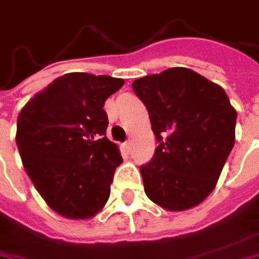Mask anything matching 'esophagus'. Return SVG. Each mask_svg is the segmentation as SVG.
I'll return each mask as SVG.
<instances>
[{
    "label": "esophagus",
    "instance_id": "obj_1",
    "mask_svg": "<svg viewBox=\"0 0 259 259\" xmlns=\"http://www.w3.org/2000/svg\"><path fill=\"white\" fill-rule=\"evenodd\" d=\"M123 149L126 152H130V149H132V145H130L129 141H126L124 143H123Z\"/></svg>",
    "mask_w": 259,
    "mask_h": 259
}]
</instances>
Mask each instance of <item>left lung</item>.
<instances>
[{
	"label": "left lung",
	"mask_w": 259,
	"mask_h": 259,
	"mask_svg": "<svg viewBox=\"0 0 259 259\" xmlns=\"http://www.w3.org/2000/svg\"><path fill=\"white\" fill-rule=\"evenodd\" d=\"M158 141L141 166L145 193L165 210L200 204L213 191L235 145L236 111L225 90L187 68L133 81Z\"/></svg>",
	"instance_id": "obj_1"
}]
</instances>
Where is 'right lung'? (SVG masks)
Wrapping results in <instances>:
<instances>
[{
  "label": "right lung",
  "mask_w": 259,
  "mask_h": 259,
  "mask_svg": "<svg viewBox=\"0 0 259 259\" xmlns=\"http://www.w3.org/2000/svg\"><path fill=\"white\" fill-rule=\"evenodd\" d=\"M123 84L107 75L65 73L18 114L16 142L24 169L61 216L90 219L107 203L123 158L106 136L103 107Z\"/></svg>",
  "instance_id": "right-lung-1"
}]
</instances>
